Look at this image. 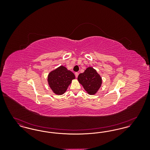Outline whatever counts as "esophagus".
Wrapping results in <instances>:
<instances>
[{
    "instance_id": "esophagus-1",
    "label": "esophagus",
    "mask_w": 150,
    "mask_h": 150,
    "mask_svg": "<svg viewBox=\"0 0 150 150\" xmlns=\"http://www.w3.org/2000/svg\"><path fill=\"white\" fill-rule=\"evenodd\" d=\"M75 76H76V78H78V76L79 75V73L78 72H75Z\"/></svg>"
}]
</instances>
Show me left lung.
Listing matches in <instances>:
<instances>
[{"label": "left lung", "mask_w": 150, "mask_h": 150, "mask_svg": "<svg viewBox=\"0 0 150 150\" xmlns=\"http://www.w3.org/2000/svg\"><path fill=\"white\" fill-rule=\"evenodd\" d=\"M78 80L89 95L97 93L102 84L101 76L92 67L86 68L83 73L80 74Z\"/></svg>", "instance_id": "8db88e82"}]
</instances>
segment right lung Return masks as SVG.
I'll use <instances>...</instances> for the list:
<instances>
[{
	"mask_svg": "<svg viewBox=\"0 0 150 150\" xmlns=\"http://www.w3.org/2000/svg\"><path fill=\"white\" fill-rule=\"evenodd\" d=\"M74 74L64 66H60L50 71L48 75V83L51 90L57 95L64 94L75 79Z\"/></svg>",
	"mask_w": 150,
	"mask_h": 150,
	"instance_id": "right-lung-1",
	"label": "right lung"
}]
</instances>
